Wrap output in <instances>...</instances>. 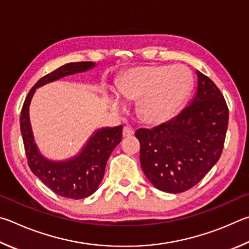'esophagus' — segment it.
<instances>
[{"instance_id": "esophagus-1", "label": "esophagus", "mask_w": 249, "mask_h": 249, "mask_svg": "<svg viewBox=\"0 0 249 249\" xmlns=\"http://www.w3.org/2000/svg\"><path fill=\"white\" fill-rule=\"evenodd\" d=\"M133 133H134V130L131 127H129V125H124V130H122V136H124V138L131 137V136H133Z\"/></svg>"}]
</instances>
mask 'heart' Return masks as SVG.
Returning a JSON list of instances; mask_svg holds the SVG:
<instances>
[{
	"mask_svg": "<svg viewBox=\"0 0 249 249\" xmlns=\"http://www.w3.org/2000/svg\"><path fill=\"white\" fill-rule=\"evenodd\" d=\"M193 85V74L184 65H147L122 74L117 94L124 102H138V115L145 124H160L180 110ZM110 104L115 109L120 107L116 99Z\"/></svg>",
	"mask_w": 249,
	"mask_h": 249,
	"instance_id": "b5f03b06",
	"label": "heart"
}]
</instances>
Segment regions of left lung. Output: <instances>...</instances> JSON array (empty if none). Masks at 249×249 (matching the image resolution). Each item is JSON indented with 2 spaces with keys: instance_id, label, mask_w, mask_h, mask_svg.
Wrapping results in <instances>:
<instances>
[{
  "instance_id": "obj_1",
  "label": "left lung",
  "mask_w": 249,
  "mask_h": 249,
  "mask_svg": "<svg viewBox=\"0 0 249 249\" xmlns=\"http://www.w3.org/2000/svg\"><path fill=\"white\" fill-rule=\"evenodd\" d=\"M197 93L180 113L152 129H139L140 162L155 188L169 194L189 190L219 160L229 124L221 90L197 71Z\"/></svg>"
}]
</instances>
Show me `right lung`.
<instances>
[{
  "label": "right lung",
  "instance_id": "right-lung-1",
  "mask_svg": "<svg viewBox=\"0 0 249 249\" xmlns=\"http://www.w3.org/2000/svg\"><path fill=\"white\" fill-rule=\"evenodd\" d=\"M94 65L93 62L68 63L47 74L29 90L21 108L20 132L28 166L50 190L64 198L83 199L97 190L109 156L122 139V125L98 130L75 158L64 162H52L39 153L34 142L28 113L30 100L38 87L70 74L84 72Z\"/></svg>",
  "mask_w": 249,
  "mask_h": 249
}]
</instances>
